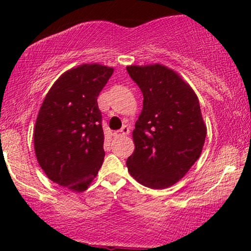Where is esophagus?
<instances>
[{
	"label": "esophagus",
	"mask_w": 251,
	"mask_h": 251,
	"mask_svg": "<svg viewBox=\"0 0 251 251\" xmlns=\"http://www.w3.org/2000/svg\"><path fill=\"white\" fill-rule=\"evenodd\" d=\"M129 133V127L128 126H123L122 129H119V131H117L116 134L117 137H125V135H127Z\"/></svg>",
	"instance_id": "obj_1"
}]
</instances>
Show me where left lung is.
<instances>
[{
    "instance_id": "8db88e82",
    "label": "left lung",
    "mask_w": 251,
    "mask_h": 251,
    "mask_svg": "<svg viewBox=\"0 0 251 251\" xmlns=\"http://www.w3.org/2000/svg\"><path fill=\"white\" fill-rule=\"evenodd\" d=\"M144 101L132 132L134 152L126 165L138 183L165 189L181 179L200 158L206 126L195 91L177 72L154 63L127 66Z\"/></svg>"
}]
</instances>
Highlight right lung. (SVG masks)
Wrapping results in <instances>:
<instances>
[{
	"instance_id": "right-lung-1",
	"label": "right lung",
	"mask_w": 251,
	"mask_h": 251,
	"mask_svg": "<svg viewBox=\"0 0 251 251\" xmlns=\"http://www.w3.org/2000/svg\"><path fill=\"white\" fill-rule=\"evenodd\" d=\"M113 71L99 63H83L65 72L37 114V162L51 181L72 191H85L102 165L103 131L97 99Z\"/></svg>"
}]
</instances>
